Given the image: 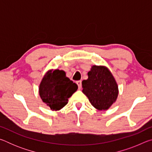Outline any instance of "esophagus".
I'll use <instances>...</instances> for the list:
<instances>
[{
	"label": "esophagus",
	"mask_w": 152,
	"mask_h": 152,
	"mask_svg": "<svg viewBox=\"0 0 152 152\" xmlns=\"http://www.w3.org/2000/svg\"><path fill=\"white\" fill-rule=\"evenodd\" d=\"M76 84H77V85H78V88L79 89H81V88H82V82L80 80L77 81L76 82Z\"/></svg>",
	"instance_id": "esophagus-1"
}]
</instances>
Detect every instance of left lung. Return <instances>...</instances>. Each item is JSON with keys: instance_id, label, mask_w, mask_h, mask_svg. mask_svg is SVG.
<instances>
[{"instance_id": "1", "label": "left lung", "mask_w": 152, "mask_h": 152, "mask_svg": "<svg viewBox=\"0 0 152 152\" xmlns=\"http://www.w3.org/2000/svg\"><path fill=\"white\" fill-rule=\"evenodd\" d=\"M88 78L82 82V92L95 109L108 110L117 101L119 88L111 72L104 66L94 65Z\"/></svg>"}]
</instances>
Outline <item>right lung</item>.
I'll return each instance as SVG.
<instances>
[{"label": "right lung", "mask_w": 152, "mask_h": 152, "mask_svg": "<svg viewBox=\"0 0 152 152\" xmlns=\"http://www.w3.org/2000/svg\"><path fill=\"white\" fill-rule=\"evenodd\" d=\"M78 89V85L66 77L64 70H48L39 86L42 101L51 110H60L68 104V99Z\"/></svg>", "instance_id": "right-lung-1"}]
</instances>
